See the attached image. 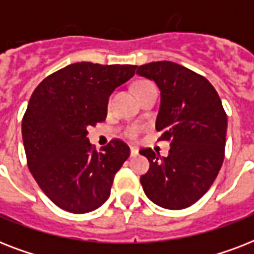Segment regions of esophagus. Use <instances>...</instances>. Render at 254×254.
<instances>
[{
  "instance_id": "1",
  "label": "esophagus",
  "mask_w": 254,
  "mask_h": 254,
  "mask_svg": "<svg viewBox=\"0 0 254 254\" xmlns=\"http://www.w3.org/2000/svg\"><path fill=\"white\" fill-rule=\"evenodd\" d=\"M130 155L131 157H135V155H138V149L137 147H130Z\"/></svg>"
}]
</instances>
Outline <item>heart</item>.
I'll return each mask as SVG.
<instances>
[{"label":"heart","mask_w":254,"mask_h":254,"mask_svg":"<svg viewBox=\"0 0 254 254\" xmlns=\"http://www.w3.org/2000/svg\"><path fill=\"white\" fill-rule=\"evenodd\" d=\"M141 131H142V127H139V125H129V127H125L124 134L129 139H137L139 137Z\"/></svg>","instance_id":"obj_1"}]
</instances>
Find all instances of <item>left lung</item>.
<instances>
[{"label":"left lung","mask_w":254,"mask_h":254,"mask_svg":"<svg viewBox=\"0 0 254 254\" xmlns=\"http://www.w3.org/2000/svg\"><path fill=\"white\" fill-rule=\"evenodd\" d=\"M137 73L161 91L155 129L170 141L167 157L142 149L150 167L141 185L153 203L183 209L196 203L216 179L224 161L227 115L216 89L204 76L169 61L139 65Z\"/></svg>","instance_id":"1"}]
</instances>
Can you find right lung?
I'll return each instance as SVG.
<instances>
[{
  "instance_id": "add662e5",
  "label": "right lung",
  "mask_w": 254,
  "mask_h": 254,
  "mask_svg": "<svg viewBox=\"0 0 254 254\" xmlns=\"http://www.w3.org/2000/svg\"><path fill=\"white\" fill-rule=\"evenodd\" d=\"M137 65L73 63L51 73L30 97L22 119L27 166L49 199L72 213L91 212L111 195L116 173L130 149L112 139L97 151L87 127L107 117L109 96Z\"/></svg>"
}]
</instances>
